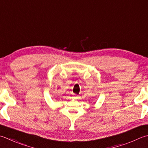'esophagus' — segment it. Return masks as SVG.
<instances>
[{"label":"esophagus","instance_id":"esophagus-1","mask_svg":"<svg viewBox=\"0 0 148 148\" xmlns=\"http://www.w3.org/2000/svg\"><path fill=\"white\" fill-rule=\"evenodd\" d=\"M74 97L76 99H79V96H78V95H76V94H74Z\"/></svg>","mask_w":148,"mask_h":148}]
</instances>
